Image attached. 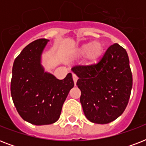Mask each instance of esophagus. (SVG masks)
Wrapping results in <instances>:
<instances>
[{
  "label": "esophagus",
  "mask_w": 146,
  "mask_h": 146,
  "mask_svg": "<svg viewBox=\"0 0 146 146\" xmlns=\"http://www.w3.org/2000/svg\"><path fill=\"white\" fill-rule=\"evenodd\" d=\"M73 82H74V84H75L76 86V82H77V80H78V77L75 75V74H73Z\"/></svg>",
  "instance_id": "1"
}]
</instances>
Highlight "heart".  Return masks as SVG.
I'll list each match as a JSON object with an SVG mask.
<instances>
[{
    "label": "heart",
    "instance_id": "1",
    "mask_svg": "<svg viewBox=\"0 0 146 146\" xmlns=\"http://www.w3.org/2000/svg\"><path fill=\"white\" fill-rule=\"evenodd\" d=\"M102 46L98 42H89L82 44L77 50V54L83 56L89 54V59L92 61L96 60L102 54Z\"/></svg>",
    "mask_w": 146,
    "mask_h": 146
}]
</instances>
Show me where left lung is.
Listing matches in <instances>:
<instances>
[{"instance_id": "1", "label": "left lung", "mask_w": 146, "mask_h": 146, "mask_svg": "<svg viewBox=\"0 0 146 146\" xmlns=\"http://www.w3.org/2000/svg\"><path fill=\"white\" fill-rule=\"evenodd\" d=\"M72 70L79 77L80 102L88 120L105 124L123 113L130 97L133 76L123 47L112 44L97 64L75 66Z\"/></svg>"}]
</instances>
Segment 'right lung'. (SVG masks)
I'll return each mask as SVG.
<instances>
[{
	"instance_id": "add662e5",
	"label": "right lung",
	"mask_w": 146,
	"mask_h": 146,
	"mask_svg": "<svg viewBox=\"0 0 146 146\" xmlns=\"http://www.w3.org/2000/svg\"><path fill=\"white\" fill-rule=\"evenodd\" d=\"M49 40H35L25 47L15 59L10 91L17 112L34 125L54 123L60 117L62 107L73 86L72 74L64 80L44 72L42 54Z\"/></svg>"
}]
</instances>
